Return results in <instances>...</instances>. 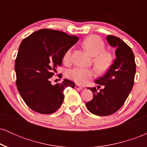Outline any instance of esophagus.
<instances>
[{"label":"esophagus","mask_w":147,"mask_h":147,"mask_svg":"<svg viewBox=\"0 0 147 147\" xmlns=\"http://www.w3.org/2000/svg\"><path fill=\"white\" fill-rule=\"evenodd\" d=\"M75 88L77 89V90H82V89H83V87L80 86L78 85V84H76V85H75Z\"/></svg>","instance_id":"1"}]
</instances>
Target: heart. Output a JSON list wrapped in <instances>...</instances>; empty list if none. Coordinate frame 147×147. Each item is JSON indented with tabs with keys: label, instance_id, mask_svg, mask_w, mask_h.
Masks as SVG:
<instances>
[{
	"label": "heart",
	"instance_id": "obj_1",
	"mask_svg": "<svg viewBox=\"0 0 147 147\" xmlns=\"http://www.w3.org/2000/svg\"><path fill=\"white\" fill-rule=\"evenodd\" d=\"M82 46L92 57V63L99 72L109 70L113 62V55L105 49V43L100 37L92 35L86 37L82 42ZM72 48H69L64 53V63H68L71 58ZM95 70L90 68H75L69 70L66 76L70 80L79 85L86 84L95 77Z\"/></svg>",
	"mask_w": 147,
	"mask_h": 147
}]
</instances>
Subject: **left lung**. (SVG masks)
<instances>
[{
  "instance_id": "1",
  "label": "left lung",
  "mask_w": 147,
  "mask_h": 147,
  "mask_svg": "<svg viewBox=\"0 0 147 147\" xmlns=\"http://www.w3.org/2000/svg\"><path fill=\"white\" fill-rule=\"evenodd\" d=\"M106 40L116 48V59L104 76L95 81L104 88L99 92L96 88H88L94 92L93 98L86 104L90 113L99 116L110 115L122 107L133 88L136 70L134 54L129 45L112 35Z\"/></svg>"
}]
</instances>
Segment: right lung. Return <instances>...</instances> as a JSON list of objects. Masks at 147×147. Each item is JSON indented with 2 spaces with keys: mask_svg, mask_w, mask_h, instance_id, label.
I'll return each mask as SVG.
<instances>
[{
  "mask_svg": "<svg viewBox=\"0 0 147 147\" xmlns=\"http://www.w3.org/2000/svg\"><path fill=\"white\" fill-rule=\"evenodd\" d=\"M76 36L58 30H39L24 38L15 61L16 86L25 104L35 112L51 114L63 102V90L75 87L65 79L52 85L50 78L61 65L65 52L78 41Z\"/></svg>",
  "mask_w": 147,
  "mask_h": 147,
  "instance_id": "obj_1",
  "label": "right lung"
}]
</instances>
